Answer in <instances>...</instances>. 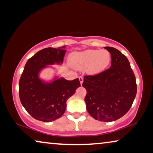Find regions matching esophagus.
<instances>
[{
    "label": "esophagus",
    "mask_w": 153,
    "mask_h": 153,
    "mask_svg": "<svg viewBox=\"0 0 153 153\" xmlns=\"http://www.w3.org/2000/svg\"><path fill=\"white\" fill-rule=\"evenodd\" d=\"M79 80L80 84L82 85V84H83V82H84V78H83L82 77H79Z\"/></svg>",
    "instance_id": "obj_1"
}]
</instances>
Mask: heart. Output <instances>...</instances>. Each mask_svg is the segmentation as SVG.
I'll use <instances>...</instances> for the list:
<instances>
[{
    "mask_svg": "<svg viewBox=\"0 0 153 153\" xmlns=\"http://www.w3.org/2000/svg\"><path fill=\"white\" fill-rule=\"evenodd\" d=\"M111 55L105 50H86L82 52H74L69 56L70 65L74 69H86L89 74H97L101 72L108 66Z\"/></svg>",
    "mask_w": 153,
    "mask_h": 153,
    "instance_id": "obj_1",
    "label": "heart"
}]
</instances>
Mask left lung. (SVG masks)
<instances>
[{
  "label": "left lung",
  "mask_w": 153,
  "mask_h": 153,
  "mask_svg": "<svg viewBox=\"0 0 153 153\" xmlns=\"http://www.w3.org/2000/svg\"><path fill=\"white\" fill-rule=\"evenodd\" d=\"M111 56L110 68L85 76L82 86L88 112L96 120L111 122L128 113L135 99L136 77L126 56L113 47H104Z\"/></svg>",
  "instance_id": "left-lung-1"
}]
</instances>
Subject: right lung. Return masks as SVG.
Listing matches in <instances>:
<instances>
[{
  "instance_id": "1",
  "label": "right lung",
  "mask_w": 153,
  "mask_h": 153,
  "mask_svg": "<svg viewBox=\"0 0 153 153\" xmlns=\"http://www.w3.org/2000/svg\"><path fill=\"white\" fill-rule=\"evenodd\" d=\"M66 46L46 48L28 59L19 83L21 102L36 120L51 122L60 118L66 109V102L80 86L78 78L71 81L55 77L51 82L40 77L44 69L63 63Z\"/></svg>"
}]
</instances>
